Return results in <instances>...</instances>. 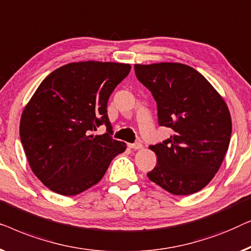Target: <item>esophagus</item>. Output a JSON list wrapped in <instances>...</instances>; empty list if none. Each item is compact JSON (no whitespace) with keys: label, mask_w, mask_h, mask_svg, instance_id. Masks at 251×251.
<instances>
[{"label":"esophagus","mask_w":251,"mask_h":251,"mask_svg":"<svg viewBox=\"0 0 251 251\" xmlns=\"http://www.w3.org/2000/svg\"><path fill=\"white\" fill-rule=\"evenodd\" d=\"M128 147L130 148V149H133V150H140V149H142V148H143V144L141 143V142H136V143L128 144Z\"/></svg>","instance_id":"1"}]
</instances>
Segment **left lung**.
<instances>
[{
	"mask_svg": "<svg viewBox=\"0 0 251 251\" xmlns=\"http://www.w3.org/2000/svg\"><path fill=\"white\" fill-rule=\"evenodd\" d=\"M157 102L158 123L174 134L150 146L157 164L148 177L172 195L200 191L220 169L230 144L232 121L223 98L192 67L177 62L134 66Z\"/></svg>",
	"mask_w": 251,
	"mask_h": 251,
	"instance_id": "left-lung-1",
	"label": "left lung"
}]
</instances>
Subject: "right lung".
<instances>
[{
  "instance_id": "1",
  "label": "right lung",
  "mask_w": 251,
  "mask_h": 251,
  "mask_svg": "<svg viewBox=\"0 0 251 251\" xmlns=\"http://www.w3.org/2000/svg\"><path fill=\"white\" fill-rule=\"evenodd\" d=\"M127 63L65 65L40 84L20 119V140L31 171L51 191L76 196L100 182L126 143L110 136L109 97L129 74ZM104 124L107 133L91 132Z\"/></svg>"
}]
</instances>
